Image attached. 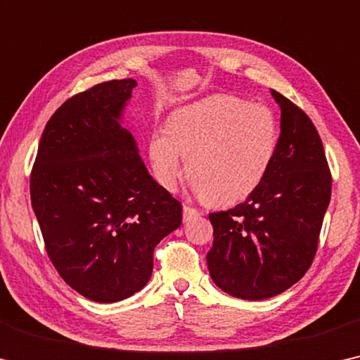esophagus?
Here are the masks:
<instances>
[{
  "label": "esophagus",
  "instance_id": "obj_1",
  "mask_svg": "<svg viewBox=\"0 0 360 360\" xmlns=\"http://www.w3.org/2000/svg\"><path fill=\"white\" fill-rule=\"evenodd\" d=\"M199 215V211H196L195 207H190V206H184V222H188V220L195 219Z\"/></svg>",
  "mask_w": 360,
  "mask_h": 360
}]
</instances>
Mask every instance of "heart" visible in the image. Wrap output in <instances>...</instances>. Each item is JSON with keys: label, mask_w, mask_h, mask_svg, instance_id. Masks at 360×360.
<instances>
[{"label": "heart", "mask_w": 360, "mask_h": 360, "mask_svg": "<svg viewBox=\"0 0 360 360\" xmlns=\"http://www.w3.org/2000/svg\"><path fill=\"white\" fill-rule=\"evenodd\" d=\"M278 146V122L267 104L215 95L172 112L167 130L149 138L156 180L174 190L184 174L207 202L233 204L261 185Z\"/></svg>", "instance_id": "obj_1"}]
</instances>
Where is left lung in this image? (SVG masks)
<instances>
[{"mask_svg": "<svg viewBox=\"0 0 360 360\" xmlns=\"http://www.w3.org/2000/svg\"><path fill=\"white\" fill-rule=\"evenodd\" d=\"M281 134L267 175L246 201L209 214L214 283L241 300L280 295L315 257L331 196V172L319 131L304 110L272 90Z\"/></svg>", "mask_w": 360, "mask_h": 360, "instance_id": "1", "label": "left lung"}]
</instances>
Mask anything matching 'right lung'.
Listing matches in <instances>:
<instances>
[{
	"label": "right lung",
	"mask_w": 360,
	"mask_h": 360,
	"mask_svg": "<svg viewBox=\"0 0 360 360\" xmlns=\"http://www.w3.org/2000/svg\"><path fill=\"white\" fill-rule=\"evenodd\" d=\"M135 86L131 79L109 80L69 98L48 120L30 174L49 261L96 302L140 291L154 248L181 225V204L148 174L119 124Z\"/></svg>",
	"instance_id": "obj_1"
}]
</instances>
